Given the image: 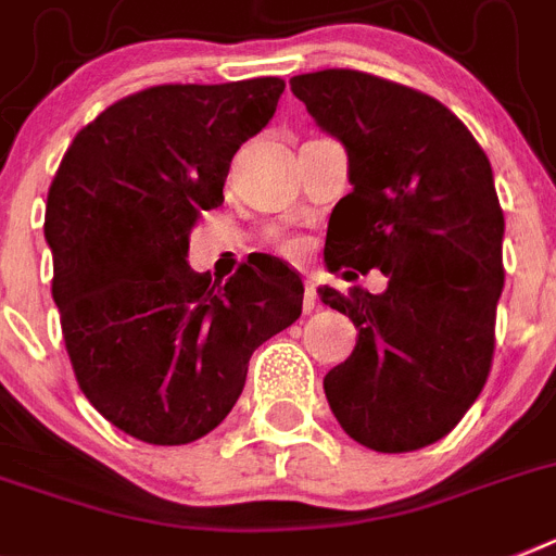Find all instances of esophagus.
I'll return each mask as SVG.
<instances>
[{
	"mask_svg": "<svg viewBox=\"0 0 556 556\" xmlns=\"http://www.w3.org/2000/svg\"><path fill=\"white\" fill-rule=\"evenodd\" d=\"M315 306H318V287L312 281H306V289H304V312L309 315V312H315Z\"/></svg>",
	"mask_w": 556,
	"mask_h": 556,
	"instance_id": "1",
	"label": "esophagus"
}]
</instances>
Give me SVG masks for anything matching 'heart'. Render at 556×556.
<instances>
[{
  "label": "heart",
  "mask_w": 556,
  "mask_h": 556,
  "mask_svg": "<svg viewBox=\"0 0 556 556\" xmlns=\"http://www.w3.org/2000/svg\"><path fill=\"white\" fill-rule=\"evenodd\" d=\"M289 250H298V244H289Z\"/></svg>",
  "instance_id": "b5f03b06"
}]
</instances>
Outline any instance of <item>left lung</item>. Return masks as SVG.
Masks as SVG:
<instances>
[{"label":"left lung","instance_id":"8db88e82","mask_svg":"<svg viewBox=\"0 0 556 556\" xmlns=\"http://www.w3.org/2000/svg\"><path fill=\"white\" fill-rule=\"evenodd\" d=\"M289 85L350 155L324 264L389 278L380 295L320 289L357 327L352 355L324 378L329 409L361 446L415 452L460 424L492 369L506 278L492 164L452 110L412 87L361 71Z\"/></svg>","mask_w":556,"mask_h":556}]
</instances>
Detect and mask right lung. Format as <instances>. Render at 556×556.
Returning a JSON list of instances; mask_svg holds the SVG:
<instances>
[{"instance_id": "right-lung-1", "label": "right lung", "mask_w": 556, "mask_h": 556, "mask_svg": "<svg viewBox=\"0 0 556 556\" xmlns=\"http://www.w3.org/2000/svg\"><path fill=\"white\" fill-rule=\"evenodd\" d=\"M283 79L159 85L76 132L48 192L53 301L81 392L110 424L181 446L222 424L252 352L295 324L304 283L287 264L227 283L187 264L229 162L275 116Z\"/></svg>"}]
</instances>
